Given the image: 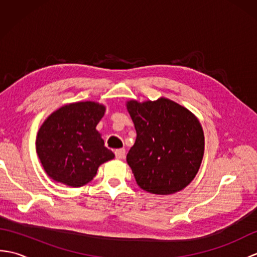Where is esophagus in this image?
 <instances>
[{
    "instance_id": "1",
    "label": "esophagus",
    "mask_w": 257,
    "mask_h": 257,
    "mask_svg": "<svg viewBox=\"0 0 257 257\" xmlns=\"http://www.w3.org/2000/svg\"><path fill=\"white\" fill-rule=\"evenodd\" d=\"M114 155H116L117 159H123L124 155H125V150L124 149H117L114 151Z\"/></svg>"
}]
</instances>
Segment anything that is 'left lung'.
<instances>
[{
	"instance_id": "8db88e82",
	"label": "left lung",
	"mask_w": 257,
	"mask_h": 257,
	"mask_svg": "<svg viewBox=\"0 0 257 257\" xmlns=\"http://www.w3.org/2000/svg\"><path fill=\"white\" fill-rule=\"evenodd\" d=\"M137 133L127 155L139 187L154 194L179 192L192 181L204 154V135L194 114L168 98L127 102Z\"/></svg>"
}]
</instances>
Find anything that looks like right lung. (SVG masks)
I'll return each instance as SVG.
<instances>
[{
	"label": "right lung",
	"instance_id": "add662e5",
	"mask_svg": "<svg viewBox=\"0 0 257 257\" xmlns=\"http://www.w3.org/2000/svg\"><path fill=\"white\" fill-rule=\"evenodd\" d=\"M106 107L95 101L63 106L48 116L38 130L36 152L47 176L68 187H83L103 162L114 158L96 125Z\"/></svg>",
	"mask_w": 257,
	"mask_h": 257
}]
</instances>
